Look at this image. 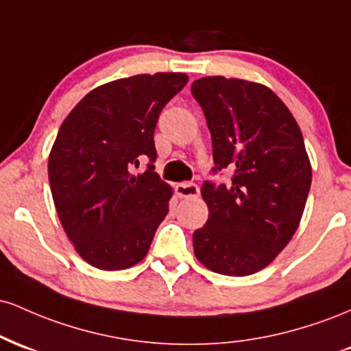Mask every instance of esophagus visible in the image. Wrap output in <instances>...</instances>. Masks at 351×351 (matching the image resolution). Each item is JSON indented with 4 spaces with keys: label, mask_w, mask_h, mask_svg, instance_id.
<instances>
[{
    "label": "esophagus",
    "mask_w": 351,
    "mask_h": 351,
    "mask_svg": "<svg viewBox=\"0 0 351 351\" xmlns=\"http://www.w3.org/2000/svg\"><path fill=\"white\" fill-rule=\"evenodd\" d=\"M176 195H178L180 198H193V196L199 195V188L196 183H188V181H184V183L176 184Z\"/></svg>",
    "instance_id": "esophagus-1"
}]
</instances>
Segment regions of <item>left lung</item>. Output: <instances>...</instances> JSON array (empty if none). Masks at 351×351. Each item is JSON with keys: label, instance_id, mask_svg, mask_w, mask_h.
<instances>
[{"label": "left lung", "instance_id": "obj_1", "mask_svg": "<svg viewBox=\"0 0 351 351\" xmlns=\"http://www.w3.org/2000/svg\"><path fill=\"white\" fill-rule=\"evenodd\" d=\"M213 142V173L204 181L209 217L193 232L195 256L209 271L251 276L269 265L292 239L304 215L312 168L291 110L265 86L223 75L191 84Z\"/></svg>", "mask_w": 351, "mask_h": 351}]
</instances>
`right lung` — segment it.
I'll list each match as a JSON object with an SVG mask.
<instances>
[{
    "instance_id": "1",
    "label": "right lung",
    "mask_w": 351,
    "mask_h": 351,
    "mask_svg": "<svg viewBox=\"0 0 351 351\" xmlns=\"http://www.w3.org/2000/svg\"><path fill=\"white\" fill-rule=\"evenodd\" d=\"M186 82L181 72H158L104 84L60 125L47 165L52 199L75 251L94 267L140 263L168 215L171 188L155 173L153 134ZM142 158L151 163L134 176Z\"/></svg>"
}]
</instances>
